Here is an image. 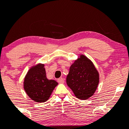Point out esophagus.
Here are the masks:
<instances>
[{
	"label": "esophagus",
	"instance_id": "esophagus-1",
	"mask_svg": "<svg viewBox=\"0 0 129 129\" xmlns=\"http://www.w3.org/2000/svg\"><path fill=\"white\" fill-rule=\"evenodd\" d=\"M57 82L60 84H63L65 82V80L63 78H59V79H57Z\"/></svg>",
	"mask_w": 129,
	"mask_h": 129
}]
</instances>
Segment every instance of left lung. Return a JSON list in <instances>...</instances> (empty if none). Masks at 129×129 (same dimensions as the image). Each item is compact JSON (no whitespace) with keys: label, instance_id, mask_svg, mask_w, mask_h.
Returning <instances> with one entry per match:
<instances>
[{"label":"left lung","instance_id":"8db88e82","mask_svg":"<svg viewBox=\"0 0 129 129\" xmlns=\"http://www.w3.org/2000/svg\"><path fill=\"white\" fill-rule=\"evenodd\" d=\"M67 84L75 96L85 100L92 96L100 82V75L91 60L81 54L70 67Z\"/></svg>","mask_w":129,"mask_h":129}]
</instances>
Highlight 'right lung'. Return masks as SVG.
Listing matches in <instances>:
<instances>
[{
  "label": "right lung",
  "instance_id": "right-lung-1",
  "mask_svg": "<svg viewBox=\"0 0 129 129\" xmlns=\"http://www.w3.org/2000/svg\"><path fill=\"white\" fill-rule=\"evenodd\" d=\"M57 84L54 80L47 79L44 64L38 63L28 71L23 81V88L34 101L44 103L49 99Z\"/></svg>",
  "mask_w": 129,
  "mask_h": 129
}]
</instances>
